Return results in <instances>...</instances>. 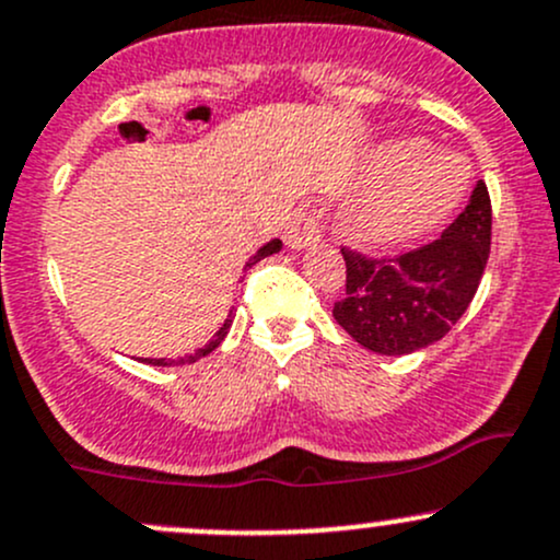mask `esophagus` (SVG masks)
Here are the masks:
<instances>
[{
    "label": "esophagus",
    "mask_w": 560,
    "mask_h": 560,
    "mask_svg": "<svg viewBox=\"0 0 560 560\" xmlns=\"http://www.w3.org/2000/svg\"><path fill=\"white\" fill-rule=\"evenodd\" d=\"M322 238V222L314 209H300L284 231V241L292 249H308Z\"/></svg>",
    "instance_id": "esophagus-1"
}]
</instances>
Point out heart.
I'll return each instance as SVG.
<instances>
[{
    "instance_id": "heart-1",
    "label": "heart",
    "mask_w": 560,
    "mask_h": 560,
    "mask_svg": "<svg viewBox=\"0 0 560 560\" xmlns=\"http://www.w3.org/2000/svg\"><path fill=\"white\" fill-rule=\"evenodd\" d=\"M375 174H397L381 190L362 198L349 228L362 244L392 249L438 228L462 203L469 172L448 152L423 155L419 141H392L375 155Z\"/></svg>"
}]
</instances>
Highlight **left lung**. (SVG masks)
Masks as SVG:
<instances>
[{"label":"left lung","instance_id":"8db88e82","mask_svg":"<svg viewBox=\"0 0 560 560\" xmlns=\"http://www.w3.org/2000/svg\"><path fill=\"white\" fill-rule=\"evenodd\" d=\"M491 252V198L478 182L467 209L432 244L388 260L343 249L346 292L335 322L364 349L413 354L451 332L472 303Z\"/></svg>","mask_w":560,"mask_h":560}]
</instances>
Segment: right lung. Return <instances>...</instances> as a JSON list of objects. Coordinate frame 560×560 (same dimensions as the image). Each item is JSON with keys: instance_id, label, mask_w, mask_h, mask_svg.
I'll return each mask as SVG.
<instances>
[{"instance_id": "obj_1", "label": "right lung", "mask_w": 560, "mask_h": 560, "mask_svg": "<svg viewBox=\"0 0 560 560\" xmlns=\"http://www.w3.org/2000/svg\"><path fill=\"white\" fill-rule=\"evenodd\" d=\"M279 249H281V241H279V238L268 241V244H262L260 249H257L255 255L249 257V262L244 265V270H249L252 265H255V262H260L262 257H270V255H276V252H279ZM233 316H235V314H233V308H231V314H228V319L222 322V327L217 329V332H214V338H211L209 343L203 346V349H198L196 354H190V357H179V359H144V362H147V364H158V368H168V364H190V362H196V359H201V357H206V354H211V351H214L217 346H220L222 340H225L228 329H231V325H233Z\"/></svg>"}]
</instances>
